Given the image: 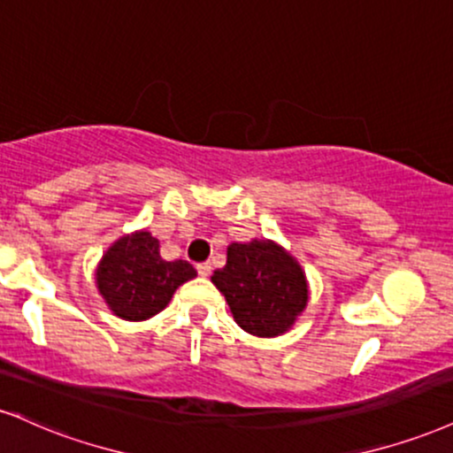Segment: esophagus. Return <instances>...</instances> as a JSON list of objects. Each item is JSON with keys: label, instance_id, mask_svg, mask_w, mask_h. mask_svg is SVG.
<instances>
[{"label": "esophagus", "instance_id": "obj_1", "mask_svg": "<svg viewBox=\"0 0 453 453\" xmlns=\"http://www.w3.org/2000/svg\"><path fill=\"white\" fill-rule=\"evenodd\" d=\"M196 270H198V274H200V276H209V274H211V270H212V265L209 264V261H204V264H198V265H196Z\"/></svg>", "mask_w": 453, "mask_h": 453}]
</instances>
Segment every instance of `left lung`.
I'll return each mask as SVG.
<instances>
[{
	"mask_svg": "<svg viewBox=\"0 0 453 453\" xmlns=\"http://www.w3.org/2000/svg\"><path fill=\"white\" fill-rule=\"evenodd\" d=\"M211 280L226 296L234 320L250 335L285 334L308 303L299 264L270 241L230 244L227 264Z\"/></svg>",
	"mask_w": 453,
	"mask_h": 453,
	"instance_id": "obj_1",
	"label": "left lung"
}]
</instances>
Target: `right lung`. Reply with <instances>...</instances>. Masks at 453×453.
I'll return each mask as SVG.
<instances>
[{
    "mask_svg": "<svg viewBox=\"0 0 453 453\" xmlns=\"http://www.w3.org/2000/svg\"><path fill=\"white\" fill-rule=\"evenodd\" d=\"M194 276L189 261L162 259L160 242L150 232H134L103 255L96 285L113 314L124 320H145L162 312L173 293Z\"/></svg>",
    "mask_w": 453,
    "mask_h": 453,
    "instance_id": "add662e5",
    "label": "right lung"
}]
</instances>
